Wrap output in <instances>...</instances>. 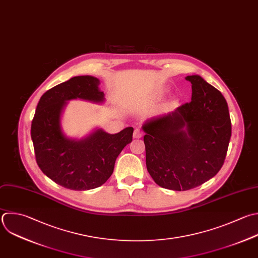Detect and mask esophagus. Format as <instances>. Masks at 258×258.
I'll use <instances>...</instances> for the list:
<instances>
[{"label": "esophagus", "mask_w": 258, "mask_h": 258, "mask_svg": "<svg viewBox=\"0 0 258 258\" xmlns=\"http://www.w3.org/2000/svg\"><path fill=\"white\" fill-rule=\"evenodd\" d=\"M142 136H143L142 131L139 130V129H135V131H134V133H133V138L138 139V138H141Z\"/></svg>", "instance_id": "esophagus-1"}]
</instances>
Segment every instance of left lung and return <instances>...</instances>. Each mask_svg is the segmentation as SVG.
I'll use <instances>...</instances> for the list:
<instances>
[{
	"instance_id": "8db88e82",
	"label": "left lung",
	"mask_w": 258,
	"mask_h": 258,
	"mask_svg": "<svg viewBox=\"0 0 258 258\" xmlns=\"http://www.w3.org/2000/svg\"><path fill=\"white\" fill-rule=\"evenodd\" d=\"M191 101L142 126L146 167L161 187L187 190L221 169L231 137L223 95L200 76H187Z\"/></svg>"
}]
</instances>
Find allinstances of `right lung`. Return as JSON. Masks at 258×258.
I'll return each mask as SVG.
<instances>
[{"label": "right lung", "instance_id": "obj_1", "mask_svg": "<svg viewBox=\"0 0 258 258\" xmlns=\"http://www.w3.org/2000/svg\"><path fill=\"white\" fill-rule=\"evenodd\" d=\"M99 85L97 78L81 76L53 87L40 98L32 120L31 138L39 168L70 189L87 190L105 183L113 173L116 158L132 141V127L117 134L98 129L81 140L62 133L60 115L67 101L102 103L105 98Z\"/></svg>", "mask_w": 258, "mask_h": 258}]
</instances>
